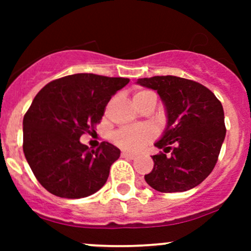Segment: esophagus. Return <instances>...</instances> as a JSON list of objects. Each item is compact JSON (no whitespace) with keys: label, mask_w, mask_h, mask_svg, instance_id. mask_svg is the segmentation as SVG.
<instances>
[{"label":"esophagus","mask_w":251,"mask_h":251,"mask_svg":"<svg viewBox=\"0 0 251 251\" xmlns=\"http://www.w3.org/2000/svg\"><path fill=\"white\" fill-rule=\"evenodd\" d=\"M121 158H126V159H131V160H133V159H136V155L132 153H128V151H123V153H121Z\"/></svg>","instance_id":"esophagus-1"}]
</instances>
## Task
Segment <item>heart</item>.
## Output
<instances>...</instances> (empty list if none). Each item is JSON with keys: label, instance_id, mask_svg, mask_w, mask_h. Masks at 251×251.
<instances>
[{"label": "heart", "instance_id": "b5f03b06", "mask_svg": "<svg viewBox=\"0 0 251 251\" xmlns=\"http://www.w3.org/2000/svg\"><path fill=\"white\" fill-rule=\"evenodd\" d=\"M149 100H156L155 93L149 90H140L133 95V102L137 107ZM155 136L156 132L151 126L140 125L120 128L113 135V141L116 146L126 151H138L142 146L151 142Z\"/></svg>", "mask_w": 251, "mask_h": 251}]
</instances>
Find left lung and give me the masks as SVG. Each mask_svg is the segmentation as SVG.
Returning a JSON list of instances; mask_svg holds the SVG:
<instances>
[{
	"instance_id": "1",
	"label": "left lung",
	"mask_w": 251,
	"mask_h": 251,
	"mask_svg": "<svg viewBox=\"0 0 251 251\" xmlns=\"http://www.w3.org/2000/svg\"><path fill=\"white\" fill-rule=\"evenodd\" d=\"M155 90L168 114V125L155 147L154 168L144 176L161 193L194 188L211 174L226 136L221 102L201 83L173 75L138 78ZM171 155L168 156L167 153Z\"/></svg>"
}]
</instances>
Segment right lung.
I'll list each match as a JSON object with an SVG mask.
<instances>
[{
	"mask_svg": "<svg viewBox=\"0 0 251 251\" xmlns=\"http://www.w3.org/2000/svg\"><path fill=\"white\" fill-rule=\"evenodd\" d=\"M130 78L74 74L47 83L23 120V151L37 181L60 198H85L107 182L120 151L102 142L90 151L80 142L100 123L111 96Z\"/></svg>",
	"mask_w": 251,
	"mask_h": 251,
	"instance_id": "obj_1",
	"label": "right lung"
}]
</instances>
